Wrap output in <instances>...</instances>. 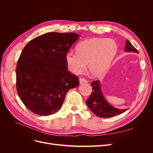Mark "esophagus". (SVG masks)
Instances as JSON below:
<instances>
[{"instance_id": "1", "label": "esophagus", "mask_w": 153, "mask_h": 153, "mask_svg": "<svg viewBox=\"0 0 153 153\" xmlns=\"http://www.w3.org/2000/svg\"><path fill=\"white\" fill-rule=\"evenodd\" d=\"M79 82H80V84H83V83H87V80L84 79V78H80Z\"/></svg>"}]
</instances>
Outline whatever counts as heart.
<instances>
[{
    "instance_id": "1",
    "label": "heart",
    "mask_w": 153,
    "mask_h": 153,
    "mask_svg": "<svg viewBox=\"0 0 153 153\" xmlns=\"http://www.w3.org/2000/svg\"><path fill=\"white\" fill-rule=\"evenodd\" d=\"M118 51L115 41L106 38H92L77 45L76 52L69 51L65 60L69 70L75 75L84 71L88 64V71L94 78L107 72Z\"/></svg>"
}]
</instances>
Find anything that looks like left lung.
<instances>
[{
  "instance_id": "1",
  "label": "left lung",
  "mask_w": 153,
  "mask_h": 153,
  "mask_svg": "<svg viewBox=\"0 0 153 153\" xmlns=\"http://www.w3.org/2000/svg\"><path fill=\"white\" fill-rule=\"evenodd\" d=\"M125 52L138 53L137 50L127 39L125 46ZM92 91L91 95L86 101L89 108L96 116L100 117H112L121 114L128 109H119L109 104L103 96L101 89V83L99 80L92 82L91 84Z\"/></svg>"
}]
</instances>
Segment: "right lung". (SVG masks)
<instances>
[{
	"label": "right lung",
	"mask_w": 153,
	"mask_h": 153,
	"mask_svg": "<svg viewBox=\"0 0 153 153\" xmlns=\"http://www.w3.org/2000/svg\"><path fill=\"white\" fill-rule=\"evenodd\" d=\"M79 38L74 32H48L32 39L22 50L16 69V89L31 112L44 116L55 114L68 91L79 85L65 60Z\"/></svg>",
	"instance_id": "obj_1"
}]
</instances>
